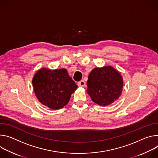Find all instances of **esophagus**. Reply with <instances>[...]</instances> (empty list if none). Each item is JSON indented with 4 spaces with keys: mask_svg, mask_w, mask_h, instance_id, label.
Here are the masks:
<instances>
[{
    "mask_svg": "<svg viewBox=\"0 0 158 158\" xmlns=\"http://www.w3.org/2000/svg\"><path fill=\"white\" fill-rule=\"evenodd\" d=\"M85 85H86V83H85V82L84 80H81V81H80L78 82V85L79 86L84 87V86H85Z\"/></svg>",
    "mask_w": 158,
    "mask_h": 158,
    "instance_id": "34e87169",
    "label": "esophagus"
}]
</instances>
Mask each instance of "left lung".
Listing matches in <instances>:
<instances>
[{
  "mask_svg": "<svg viewBox=\"0 0 158 158\" xmlns=\"http://www.w3.org/2000/svg\"><path fill=\"white\" fill-rule=\"evenodd\" d=\"M86 85V92L92 101L99 106H106L120 97L123 88V80L112 66L95 68L90 73Z\"/></svg>",
  "mask_w": 158,
  "mask_h": 158,
  "instance_id": "8db88e82",
  "label": "left lung"
}]
</instances>
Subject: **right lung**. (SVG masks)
I'll use <instances>...</instances> for the list:
<instances>
[{
  "instance_id": "1",
  "label": "right lung",
  "mask_w": 158,
  "mask_h": 158,
  "mask_svg": "<svg viewBox=\"0 0 158 158\" xmlns=\"http://www.w3.org/2000/svg\"><path fill=\"white\" fill-rule=\"evenodd\" d=\"M32 85L38 99L52 109L66 106L78 86L64 68L39 70L33 77Z\"/></svg>"
}]
</instances>
